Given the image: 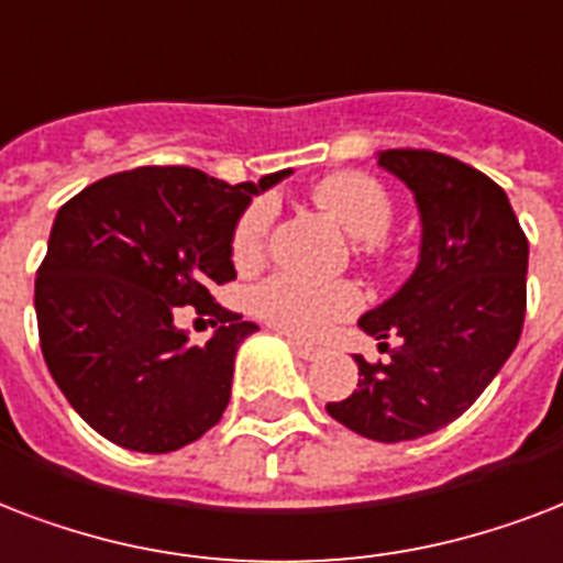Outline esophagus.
<instances>
[{
	"mask_svg": "<svg viewBox=\"0 0 563 563\" xmlns=\"http://www.w3.org/2000/svg\"><path fill=\"white\" fill-rule=\"evenodd\" d=\"M290 343V350L299 355L302 361H317L320 358V350H313V346H308V343H299V341H287Z\"/></svg>",
	"mask_w": 563,
	"mask_h": 563,
	"instance_id": "esophagus-1",
	"label": "esophagus"
}]
</instances>
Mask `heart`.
I'll return each mask as SVG.
<instances>
[{
	"label": "heart",
	"mask_w": 563,
	"mask_h": 563,
	"mask_svg": "<svg viewBox=\"0 0 563 563\" xmlns=\"http://www.w3.org/2000/svg\"><path fill=\"white\" fill-rule=\"evenodd\" d=\"M313 202L331 222H338L352 241H378L394 222V199L373 176L364 173H334L311 190ZM273 205L258 199L234 229V261L241 267L258 264L267 250ZM361 294L341 282H305L296 276H276L255 294V311L273 329L311 341L320 338L343 317L358 311Z\"/></svg>",
	"instance_id": "b5f03b06"
}]
</instances>
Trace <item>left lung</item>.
<instances>
[{
  "label": "left lung",
  "mask_w": 563,
  "mask_h": 563,
  "mask_svg": "<svg viewBox=\"0 0 563 563\" xmlns=\"http://www.w3.org/2000/svg\"><path fill=\"white\" fill-rule=\"evenodd\" d=\"M376 161L413 194L420 258L405 285L358 320L390 358L352 355L358 387L325 411L361 438L399 443L459 420L511 358L526 317L529 241L485 173L426 150H385Z\"/></svg>",
  "instance_id": "left-lung-1"
}]
</instances>
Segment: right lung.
I'll list each match as a JSON object with an SVG mask.
<instances>
[{"mask_svg": "<svg viewBox=\"0 0 563 563\" xmlns=\"http://www.w3.org/2000/svg\"><path fill=\"white\" fill-rule=\"evenodd\" d=\"M287 176L225 185L202 169L137 167L60 208L34 311L46 367L90 429L161 455L220 422L238 346L258 325L222 311L211 285L238 276L234 229L252 196ZM178 303L218 317L221 329L205 347L175 325Z\"/></svg>", "mask_w": 563, "mask_h": 563, "instance_id": "right-lung-1", "label": "right lung"}]
</instances>
